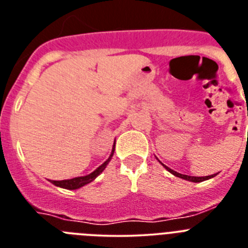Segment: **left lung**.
Wrapping results in <instances>:
<instances>
[{
	"label": "left lung",
	"mask_w": 248,
	"mask_h": 248,
	"mask_svg": "<svg viewBox=\"0 0 248 248\" xmlns=\"http://www.w3.org/2000/svg\"><path fill=\"white\" fill-rule=\"evenodd\" d=\"M165 166V165H164ZM165 169L166 170H168V171H170L171 172L172 175H175V176H177V177H181V179H184V180H189V181H192V183H201V181H203V180H207V179H210V177H214L215 175L216 174H214V175H210V176H189V175H183V174H179V172H176V171H174V170H171V169L170 168H168V166H165Z\"/></svg>",
	"instance_id": "obj_1"
}]
</instances>
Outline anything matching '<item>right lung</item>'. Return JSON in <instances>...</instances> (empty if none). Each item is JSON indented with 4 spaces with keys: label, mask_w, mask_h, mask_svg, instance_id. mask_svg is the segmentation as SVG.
<instances>
[{
    "label": "right lung",
    "mask_w": 248,
    "mask_h": 248,
    "mask_svg": "<svg viewBox=\"0 0 248 248\" xmlns=\"http://www.w3.org/2000/svg\"><path fill=\"white\" fill-rule=\"evenodd\" d=\"M114 149H115V145L113 146V150H111V154L109 156V159L105 161L104 164L99 166L98 169H95L92 174L87 175V176H79V177H74V179H71V180H61V181H56V180H50V183L54 184L56 186H59V187H63V189H68V190H76V189H79L82 186L87 185V184L92 183V181L100 174L105 169V166L108 165V163L110 161L111 156L114 154Z\"/></svg>",
    "instance_id": "right-lung-1"
}]
</instances>
